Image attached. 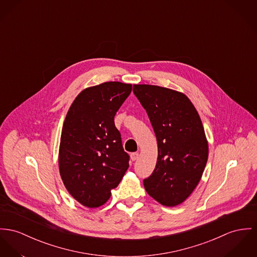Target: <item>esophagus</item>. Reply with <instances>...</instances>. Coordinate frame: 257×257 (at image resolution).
<instances>
[{
	"label": "esophagus",
	"mask_w": 257,
	"mask_h": 257,
	"mask_svg": "<svg viewBox=\"0 0 257 257\" xmlns=\"http://www.w3.org/2000/svg\"><path fill=\"white\" fill-rule=\"evenodd\" d=\"M139 154L138 153H132L131 154V159L133 160V161H135V160H137L138 159Z\"/></svg>",
	"instance_id": "34e87169"
}]
</instances>
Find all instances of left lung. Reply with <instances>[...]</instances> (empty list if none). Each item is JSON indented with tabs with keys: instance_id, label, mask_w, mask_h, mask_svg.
Here are the masks:
<instances>
[{
	"instance_id": "1",
	"label": "left lung",
	"mask_w": 257,
	"mask_h": 257,
	"mask_svg": "<svg viewBox=\"0 0 257 257\" xmlns=\"http://www.w3.org/2000/svg\"><path fill=\"white\" fill-rule=\"evenodd\" d=\"M158 141L156 168L144 180L148 194L165 206L188 198L202 176L208 158L204 129L194 104L184 94L153 85H134Z\"/></svg>"
}]
</instances>
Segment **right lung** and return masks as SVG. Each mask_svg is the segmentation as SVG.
<instances>
[{
    "label": "right lung",
    "instance_id": "right-lung-1",
    "mask_svg": "<svg viewBox=\"0 0 257 257\" xmlns=\"http://www.w3.org/2000/svg\"><path fill=\"white\" fill-rule=\"evenodd\" d=\"M132 85L105 82L83 90L63 123L59 165L69 194L87 207H99L111 196L129 167L114 116Z\"/></svg>",
    "mask_w": 257,
    "mask_h": 257
}]
</instances>
